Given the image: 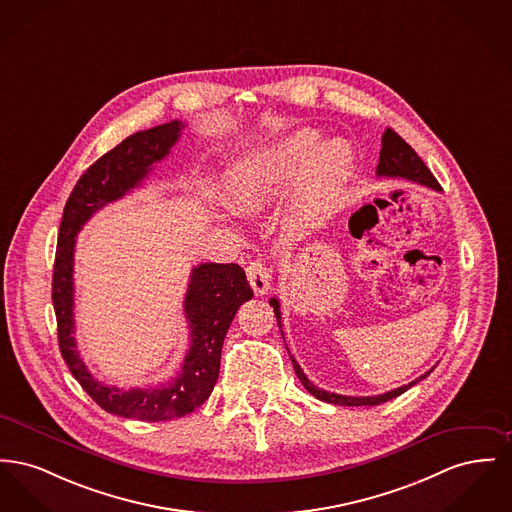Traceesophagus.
<instances>
[{
    "label": "esophagus",
    "instance_id": "esophagus-1",
    "mask_svg": "<svg viewBox=\"0 0 512 512\" xmlns=\"http://www.w3.org/2000/svg\"><path fill=\"white\" fill-rule=\"evenodd\" d=\"M247 280L255 292V296H263L269 290V280H271V271L265 263L253 261L247 265Z\"/></svg>",
    "mask_w": 512,
    "mask_h": 512
}]
</instances>
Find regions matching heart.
I'll list each match as a JSON object with an SVG mask.
<instances>
[{
    "label": "heart",
    "instance_id": "b5f03b06",
    "mask_svg": "<svg viewBox=\"0 0 512 512\" xmlns=\"http://www.w3.org/2000/svg\"><path fill=\"white\" fill-rule=\"evenodd\" d=\"M352 168L354 152L346 141L321 143L319 131L301 127L243 158L228 172L226 183L238 203L261 207L301 174L296 216L305 220L331 205Z\"/></svg>",
    "mask_w": 512,
    "mask_h": 512
}]
</instances>
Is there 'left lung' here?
<instances>
[{"label":"left lung","mask_w":512,"mask_h":512,"mask_svg":"<svg viewBox=\"0 0 512 512\" xmlns=\"http://www.w3.org/2000/svg\"><path fill=\"white\" fill-rule=\"evenodd\" d=\"M377 176L379 178H404V180L416 181L420 185H425L429 189H435L439 191L441 185L437 183V180L433 178V174L429 172V168L423 164L420 156L416 154V151L392 129H387L383 133V141H381V152H379V164H377ZM272 307H274V315H276V321H278V327L282 332V317H280V303L276 298H271ZM284 334V332H282ZM294 363V371L298 375V379L301 381V385L311 392L315 398L323 400V402H329V404H338V406H377V404H383L387 400H392L396 396H400L402 392L408 391L412 385L420 383L421 379H425L433 369H429L425 375L418 377L416 381L404 385V387H398L394 391L385 392V394H377V396H344V394H336V392L323 391L319 387H315L307 377L305 373L301 371L300 363L292 358Z\"/></svg>","instance_id":"obj_1"}]
</instances>
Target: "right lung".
I'll return each mask as SVG.
<instances>
[{
	"label": "right lung",
	"instance_id": "obj_1",
	"mask_svg": "<svg viewBox=\"0 0 512 512\" xmlns=\"http://www.w3.org/2000/svg\"><path fill=\"white\" fill-rule=\"evenodd\" d=\"M178 120L156 125L123 139L118 147L100 156L75 183L61 216L58 249L52 278V301L58 319V342L63 360L81 387L106 412L141 421L181 418L199 408L216 385L220 354L226 332L243 301L253 298L240 265L203 263L189 276L183 301L189 323V350L180 371L166 383L118 389L96 381L81 360L75 342L73 315V255L77 234L92 214L139 187L154 162L168 156L180 139Z\"/></svg>",
	"mask_w": 512,
	"mask_h": 512
}]
</instances>
